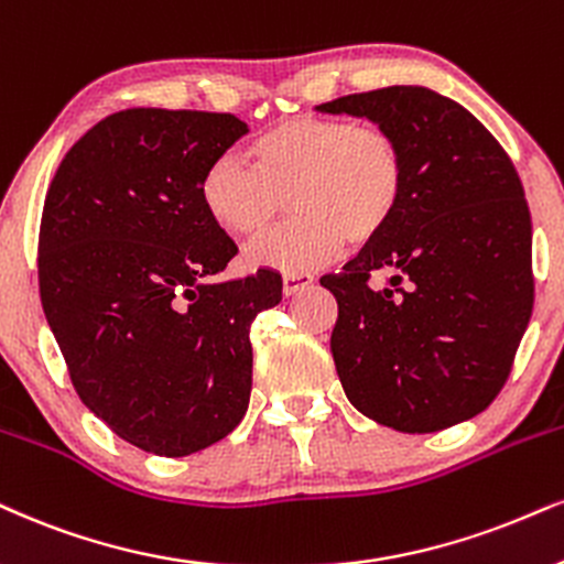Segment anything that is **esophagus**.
<instances>
[{"label": "esophagus", "mask_w": 564, "mask_h": 564, "mask_svg": "<svg viewBox=\"0 0 564 564\" xmlns=\"http://www.w3.org/2000/svg\"><path fill=\"white\" fill-rule=\"evenodd\" d=\"M311 284H314V276L305 274V271H284V274H282L284 295L303 293V290L311 288Z\"/></svg>", "instance_id": "obj_1"}]
</instances>
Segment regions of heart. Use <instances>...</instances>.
Returning a JSON list of instances; mask_svg holds the SVG:
<instances>
[{
	"label": "heart",
	"instance_id": "b5f03b06",
	"mask_svg": "<svg viewBox=\"0 0 564 564\" xmlns=\"http://www.w3.org/2000/svg\"><path fill=\"white\" fill-rule=\"evenodd\" d=\"M248 159L250 166L232 154L212 159L198 198L206 217L238 238L267 232L288 200L297 219L246 250L253 269L305 271L335 259L345 240L371 246L405 198V149L379 124L293 117L256 138Z\"/></svg>",
	"mask_w": 564,
	"mask_h": 564
}]
</instances>
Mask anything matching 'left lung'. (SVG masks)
<instances>
[{"label": "left lung", "instance_id": "obj_1", "mask_svg": "<svg viewBox=\"0 0 564 564\" xmlns=\"http://www.w3.org/2000/svg\"><path fill=\"white\" fill-rule=\"evenodd\" d=\"M400 138L408 187L392 225L343 274L332 356L347 400L371 421L431 434L474 419L510 377L531 322V212L497 138L423 86L326 101ZM389 273L387 289L367 284Z\"/></svg>", "mask_w": 564, "mask_h": 564}]
</instances>
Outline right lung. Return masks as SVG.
Returning a JSON list of instances; mask_svg holds the SVG:
<instances>
[{
    "instance_id": "1",
    "label": "right lung",
    "mask_w": 564,
    "mask_h": 564,
    "mask_svg": "<svg viewBox=\"0 0 564 564\" xmlns=\"http://www.w3.org/2000/svg\"><path fill=\"white\" fill-rule=\"evenodd\" d=\"M246 133L225 112L124 109L67 151L44 200L39 293L75 392L154 455H193L238 426L250 324L282 301L271 269L212 282L238 246L206 217L198 180Z\"/></svg>"
}]
</instances>
